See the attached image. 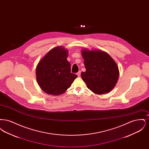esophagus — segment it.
Returning <instances> with one entry per match:
<instances>
[{"mask_svg":"<svg viewBox=\"0 0 149 149\" xmlns=\"http://www.w3.org/2000/svg\"><path fill=\"white\" fill-rule=\"evenodd\" d=\"M80 74H81V71H79L77 73V75H78V77H80Z\"/></svg>","mask_w":149,"mask_h":149,"instance_id":"esophagus-1","label":"esophagus"}]
</instances>
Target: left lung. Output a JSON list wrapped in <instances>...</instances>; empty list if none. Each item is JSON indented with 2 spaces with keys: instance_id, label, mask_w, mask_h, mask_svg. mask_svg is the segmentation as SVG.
I'll list each match as a JSON object with an SVG mask.
<instances>
[{
  "instance_id": "left-lung-1",
  "label": "left lung",
  "mask_w": 149,
  "mask_h": 149,
  "mask_svg": "<svg viewBox=\"0 0 149 149\" xmlns=\"http://www.w3.org/2000/svg\"><path fill=\"white\" fill-rule=\"evenodd\" d=\"M81 55L86 71L81 77L93 92L97 94L108 93L115 86L119 78L116 63L106 52L100 50L83 49Z\"/></svg>"
}]
</instances>
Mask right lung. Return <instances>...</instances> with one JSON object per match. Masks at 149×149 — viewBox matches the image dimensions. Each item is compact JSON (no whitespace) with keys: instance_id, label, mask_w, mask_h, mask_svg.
I'll use <instances>...</instances> for the list:
<instances>
[{"instance_id":"add662e5","label":"right lung","mask_w":149,"mask_h":149,"mask_svg":"<svg viewBox=\"0 0 149 149\" xmlns=\"http://www.w3.org/2000/svg\"><path fill=\"white\" fill-rule=\"evenodd\" d=\"M68 50L57 46L50 50L37 64V83L44 92L53 95L64 94L78 76L71 72L67 60Z\"/></svg>"}]
</instances>
